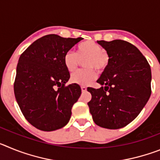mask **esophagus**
<instances>
[{
    "label": "esophagus",
    "instance_id": "34e87169",
    "mask_svg": "<svg viewBox=\"0 0 160 160\" xmlns=\"http://www.w3.org/2000/svg\"><path fill=\"white\" fill-rule=\"evenodd\" d=\"M81 89H82V92H86V91H87V87H84V86H82Z\"/></svg>",
    "mask_w": 160,
    "mask_h": 160
}]
</instances>
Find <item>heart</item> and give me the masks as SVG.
Returning a JSON list of instances; mask_svg holds the SVG:
<instances>
[{
    "label": "heart",
    "mask_w": 160,
    "mask_h": 160,
    "mask_svg": "<svg viewBox=\"0 0 160 160\" xmlns=\"http://www.w3.org/2000/svg\"><path fill=\"white\" fill-rule=\"evenodd\" d=\"M85 60L84 66L90 70H79L73 73L70 77V82L82 86H87L95 79L96 73H102L109 64L110 58L103 48L97 42L92 41L81 42L77 46L76 53L68 51L64 55L63 62L69 72L75 71L78 67L79 60Z\"/></svg>",
    "instance_id": "heart-1"
}]
</instances>
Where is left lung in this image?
I'll use <instances>...</instances> for the list:
<instances>
[{
	"label": "left lung",
	"mask_w": 160,
	"mask_h": 160,
	"mask_svg": "<svg viewBox=\"0 0 160 160\" xmlns=\"http://www.w3.org/2000/svg\"><path fill=\"white\" fill-rule=\"evenodd\" d=\"M110 61L97 82L99 89L88 87V102L94 122L101 128L119 129L132 122L152 94L149 63L134 45L123 40L98 41Z\"/></svg>",
	"instance_id": "obj_1"
}]
</instances>
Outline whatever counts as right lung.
<instances>
[{
	"label": "right lung",
	"instance_id": "1",
	"mask_svg": "<svg viewBox=\"0 0 160 160\" xmlns=\"http://www.w3.org/2000/svg\"><path fill=\"white\" fill-rule=\"evenodd\" d=\"M82 39L46 35L20 56L14 94L25 119L41 131H55L66 126L72 107L81 95L79 85L66 86L70 76L63 59Z\"/></svg>",
	"mask_w": 160,
	"mask_h": 160
}]
</instances>
